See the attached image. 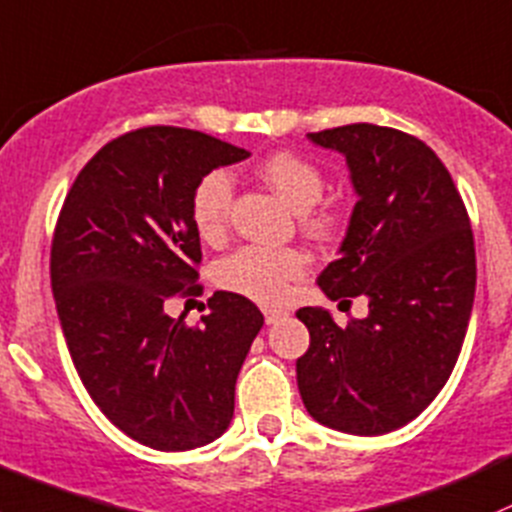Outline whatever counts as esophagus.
I'll use <instances>...</instances> for the list:
<instances>
[{
	"label": "esophagus",
	"instance_id": "1",
	"mask_svg": "<svg viewBox=\"0 0 512 512\" xmlns=\"http://www.w3.org/2000/svg\"><path fill=\"white\" fill-rule=\"evenodd\" d=\"M263 317H266V324H276L278 320H283V317H288V312L280 310V307H266V310H263Z\"/></svg>",
	"mask_w": 512,
	"mask_h": 512
}]
</instances>
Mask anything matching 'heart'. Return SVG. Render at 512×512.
<instances>
[{
    "label": "heart",
    "instance_id": "obj_1",
    "mask_svg": "<svg viewBox=\"0 0 512 512\" xmlns=\"http://www.w3.org/2000/svg\"><path fill=\"white\" fill-rule=\"evenodd\" d=\"M258 178L300 212L302 232L312 239H334L344 227V210L337 202H322L327 178L307 158L278 151L256 166ZM234 183L224 170H210L195 183L190 195V219L197 236L219 244L229 232ZM307 256L295 246H241L217 266V285L261 305L285 300L293 280L305 276Z\"/></svg>",
    "mask_w": 512,
    "mask_h": 512
}]
</instances>
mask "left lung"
<instances>
[{
    "instance_id": "1",
    "label": "left lung",
    "mask_w": 512,
    "mask_h": 512,
    "mask_svg": "<svg viewBox=\"0 0 512 512\" xmlns=\"http://www.w3.org/2000/svg\"><path fill=\"white\" fill-rule=\"evenodd\" d=\"M344 153L356 202L342 258L317 278L327 298H368L339 327L322 307L295 312L310 332L298 359L307 412L349 434H386L437 398L459 359L476 290L469 212L447 166L405 131L349 124L310 134Z\"/></svg>"
}]
</instances>
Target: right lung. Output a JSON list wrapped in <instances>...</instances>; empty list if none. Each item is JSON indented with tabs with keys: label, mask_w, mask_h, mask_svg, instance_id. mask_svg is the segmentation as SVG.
Returning <instances> with one entry per match:
<instances>
[{
	"label": "right lung",
	"mask_w": 512,
	"mask_h": 512,
	"mask_svg": "<svg viewBox=\"0 0 512 512\" xmlns=\"http://www.w3.org/2000/svg\"><path fill=\"white\" fill-rule=\"evenodd\" d=\"M249 151L180 126H144L104 144L60 207L51 285L80 381L114 425L161 452L210 444L234 415V386L261 310L217 290L188 324L168 300L202 295L190 195Z\"/></svg>",
	"instance_id": "add662e5"
}]
</instances>
